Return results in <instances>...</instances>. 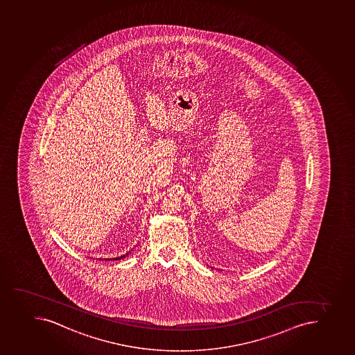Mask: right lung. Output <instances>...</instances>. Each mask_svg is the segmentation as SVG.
Listing matches in <instances>:
<instances>
[{
	"mask_svg": "<svg viewBox=\"0 0 355 355\" xmlns=\"http://www.w3.org/2000/svg\"><path fill=\"white\" fill-rule=\"evenodd\" d=\"M130 252H131V250H130ZM130 252H128V253H130ZM128 253L124 254V255H121V257H112V259H98V260H105V261L121 260V259H123V257H128Z\"/></svg>",
	"mask_w": 355,
	"mask_h": 355,
	"instance_id": "add662e5",
	"label": "right lung"
}]
</instances>
